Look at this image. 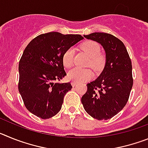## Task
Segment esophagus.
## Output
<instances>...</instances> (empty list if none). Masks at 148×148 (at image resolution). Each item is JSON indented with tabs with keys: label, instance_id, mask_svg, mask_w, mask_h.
Instances as JSON below:
<instances>
[{
	"label": "esophagus",
	"instance_id": "esophagus-1",
	"mask_svg": "<svg viewBox=\"0 0 148 148\" xmlns=\"http://www.w3.org/2000/svg\"><path fill=\"white\" fill-rule=\"evenodd\" d=\"M77 84H78V83H77L76 82H71V84H72V86H73V87H75V86Z\"/></svg>",
	"mask_w": 148,
	"mask_h": 148
}]
</instances>
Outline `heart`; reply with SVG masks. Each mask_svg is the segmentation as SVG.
Here are the masks:
<instances>
[{
    "mask_svg": "<svg viewBox=\"0 0 148 148\" xmlns=\"http://www.w3.org/2000/svg\"><path fill=\"white\" fill-rule=\"evenodd\" d=\"M82 50L88 56V65L95 70H99L104 64V58L101 54V47L99 44L93 40H87L82 45ZM74 61V50L73 48H69L64 52L62 57L63 64L65 67L73 66ZM92 71L89 69L73 68L67 74L68 78L71 81L77 82H83L90 80L92 78Z\"/></svg>",
    "mask_w": 148,
    "mask_h": 148,
    "instance_id": "heart-1",
    "label": "heart"
}]
</instances>
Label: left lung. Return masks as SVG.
<instances>
[{"mask_svg":"<svg viewBox=\"0 0 148 148\" xmlns=\"http://www.w3.org/2000/svg\"><path fill=\"white\" fill-rule=\"evenodd\" d=\"M84 37L102 46L106 62L100 75L87 84L82 103L92 118L108 120L119 113L127 102L133 83L131 61L125 44L114 35L93 32Z\"/></svg>","mask_w":148,"mask_h":148,"instance_id":"1","label":"left lung"}]
</instances>
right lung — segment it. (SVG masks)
I'll list each match as a JSON object with an SVG mask.
<instances>
[{
  "label": "right lung",
  "mask_w": 148,
  "mask_h": 148,
  "mask_svg": "<svg viewBox=\"0 0 148 148\" xmlns=\"http://www.w3.org/2000/svg\"><path fill=\"white\" fill-rule=\"evenodd\" d=\"M84 38L57 32L41 34L32 39L19 61L18 90L27 109L43 119L61 110L70 83H56L65 75L62 57L65 51Z\"/></svg>",
  "instance_id": "add662e5"
}]
</instances>
